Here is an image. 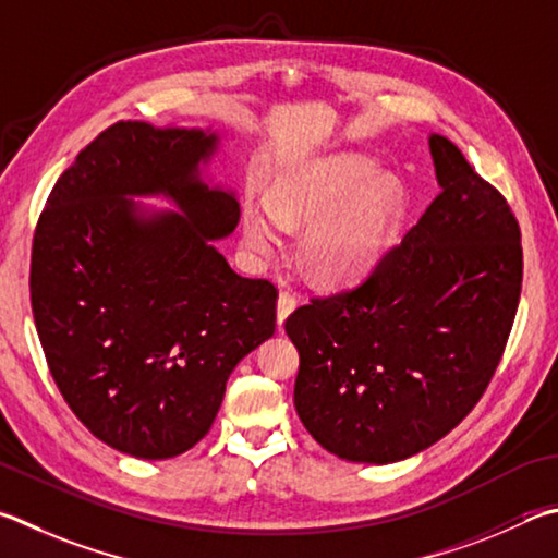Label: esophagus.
Masks as SVG:
<instances>
[{
    "label": "esophagus",
    "mask_w": 558,
    "mask_h": 558,
    "mask_svg": "<svg viewBox=\"0 0 558 558\" xmlns=\"http://www.w3.org/2000/svg\"><path fill=\"white\" fill-rule=\"evenodd\" d=\"M298 307V298L292 295L290 290H282L278 295V324L282 327V322L290 317V312Z\"/></svg>",
    "instance_id": "1"
}]
</instances>
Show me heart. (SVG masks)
Returning a JSON list of instances; mask_svg holds the SVG:
<instances>
[{
	"label": "heart",
	"mask_w": 558,
	"mask_h": 558,
	"mask_svg": "<svg viewBox=\"0 0 558 558\" xmlns=\"http://www.w3.org/2000/svg\"><path fill=\"white\" fill-rule=\"evenodd\" d=\"M402 211L400 185L353 154L314 160L244 207V241L258 258L282 256L290 229L305 227L300 258L327 282H351L390 251Z\"/></svg>",
	"instance_id": "heart-1"
}]
</instances>
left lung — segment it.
Wrapping results in <instances>:
<instances>
[{"label": "left lung", "instance_id": "left-lung-1", "mask_svg": "<svg viewBox=\"0 0 558 558\" xmlns=\"http://www.w3.org/2000/svg\"><path fill=\"white\" fill-rule=\"evenodd\" d=\"M441 192L359 286L286 322L300 351L295 410L333 456L395 463L429 449L488 388L522 290L520 225L447 136Z\"/></svg>", "mask_w": 558, "mask_h": 558}]
</instances>
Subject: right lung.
I'll return each mask as SVG.
<instances>
[{
	"instance_id": "obj_1",
	"label": "right lung",
	"mask_w": 558,
	"mask_h": 558,
	"mask_svg": "<svg viewBox=\"0 0 558 558\" xmlns=\"http://www.w3.org/2000/svg\"><path fill=\"white\" fill-rule=\"evenodd\" d=\"M219 136L117 121L58 178L34 234L32 307L50 376L97 439L173 459L205 437L236 363L276 331L278 290L211 241L239 225L199 166ZM163 194L178 213L131 196Z\"/></svg>"
}]
</instances>
